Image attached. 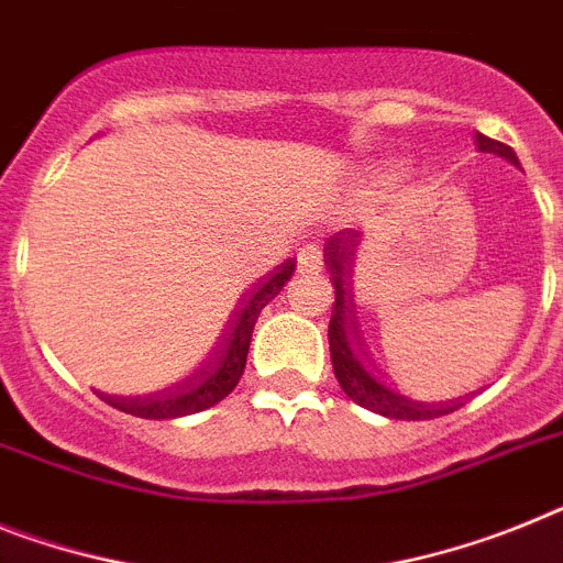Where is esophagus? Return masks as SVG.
Wrapping results in <instances>:
<instances>
[{
	"instance_id": "esophagus-1",
	"label": "esophagus",
	"mask_w": 563,
	"mask_h": 563,
	"mask_svg": "<svg viewBox=\"0 0 563 563\" xmlns=\"http://www.w3.org/2000/svg\"><path fill=\"white\" fill-rule=\"evenodd\" d=\"M297 268L303 274H318L323 268V252H320L318 245H303L297 252Z\"/></svg>"
}]
</instances>
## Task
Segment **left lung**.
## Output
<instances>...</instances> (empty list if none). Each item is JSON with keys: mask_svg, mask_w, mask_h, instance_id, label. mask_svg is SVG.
Segmentation results:
<instances>
[{"mask_svg": "<svg viewBox=\"0 0 563 563\" xmlns=\"http://www.w3.org/2000/svg\"><path fill=\"white\" fill-rule=\"evenodd\" d=\"M478 148L484 154H498L507 163L518 165V157L509 145L489 140V136L478 134ZM343 257L346 249L340 245V238H332L325 243V266L332 272L334 283V306L332 320H329V349H332V366L334 377H338L340 389L346 391L349 398L363 409H369L375 415L395 420H432L441 415L455 412L457 406H464V400H443V404H423V400H412L400 395L398 389L386 386L377 372L369 366V357H363L361 329H357V318H354V303L349 295L346 274H343Z\"/></svg>", "mask_w": 563, "mask_h": 563, "instance_id": "left-lung-1", "label": "left lung"}]
</instances>
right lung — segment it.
Returning <instances> with one entry per match:
<instances>
[{
  "instance_id": "obj_1",
  "label": "right lung",
  "mask_w": 563,
  "mask_h": 563,
  "mask_svg": "<svg viewBox=\"0 0 563 563\" xmlns=\"http://www.w3.org/2000/svg\"><path fill=\"white\" fill-rule=\"evenodd\" d=\"M295 266L297 260H286L277 272L268 274L266 280L245 291L243 300L234 309V318L225 325L223 338H220L214 352L209 354V361L202 363L191 377H186L183 384L168 386V389L154 391V395H143V398H120V395H102V391H99V398L111 404L113 409H120V412L148 420L183 418V415L202 412V409L220 404L243 377L245 354L252 346V332L260 311H263V306L272 303L277 291L286 286Z\"/></svg>"
}]
</instances>
